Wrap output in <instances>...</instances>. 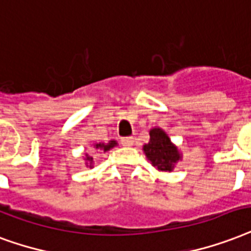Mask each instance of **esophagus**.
I'll use <instances>...</instances> for the list:
<instances>
[{
	"label": "esophagus",
	"mask_w": 251,
	"mask_h": 251,
	"mask_svg": "<svg viewBox=\"0 0 251 251\" xmlns=\"http://www.w3.org/2000/svg\"><path fill=\"white\" fill-rule=\"evenodd\" d=\"M121 143L124 146H133L134 138L133 137H125V138L121 139Z\"/></svg>",
	"instance_id": "1"
}]
</instances>
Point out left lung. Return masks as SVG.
<instances>
[{"label": "left lung", "instance_id": "8db88e82", "mask_svg": "<svg viewBox=\"0 0 251 251\" xmlns=\"http://www.w3.org/2000/svg\"><path fill=\"white\" fill-rule=\"evenodd\" d=\"M151 164L160 171H172L174 163L179 160V151L171 143L168 135L160 129L150 131V142L143 146Z\"/></svg>", "mask_w": 251, "mask_h": 251}]
</instances>
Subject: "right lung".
I'll return each instance as SVG.
<instances>
[{"instance_id": "obj_1", "label": "right lung", "mask_w": 251, "mask_h": 251, "mask_svg": "<svg viewBox=\"0 0 251 251\" xmlns=\"http://www.w3.org/2000/svg\"><path fill=\"white\" fill-rule=\"evenodd\" d=\"M116 145H117V143H116V141H110V142L106 143V145H105V143H97V145H95V149L96 150H102L105 152V151L110 150V149H112L113 146H116ZM85 159L89 162V164H92V162H93V158L89 155H87V158H85Z\"/></svg>"}]
</instances>
